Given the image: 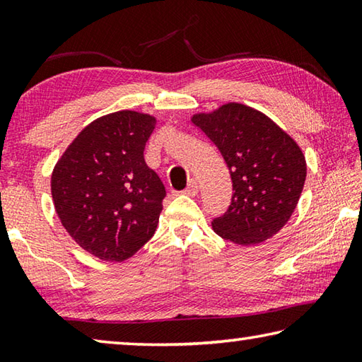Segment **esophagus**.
<instances>
[{
    "label": "esophagus",
    "instance_id": "1",
    "mask_svg": "<svg viewBox=\"0 0 362 362\" xmlns=\"http://www.w3.org/2000/svg\"><path fill=\"white\" fill-rule=\"evenodd\" d=\"M199 192V187H198V182L196 180H192L189 182V185L183 189V193H185L187 196H196Z\"/></svg>",
    "mask_w": 362,
    "mask_h": 362
}]
</instances>
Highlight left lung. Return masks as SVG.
<instances>
[{
	"mask_svg": "<svg viewBox=\"0 0 362 362\" xmlns=\"http://www.w3.org/2000/svg\"><path fill=\"white\" fill-rule=\"evenodd\" d=\"M192 122L222 153L235 192L228 211L212 222L214 231L240 246L276 235L305 185L306 161L298 144L267 115L238 102L196 113Z\"/></svg>",
	"mask_w": 362,
	"mask_h": 362,
	"instance_id": "8db88e82",
	"label": "left lung"
}]
</instances>
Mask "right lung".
<instances>
[{
	"instance_id": "add662e5",
	"label": "right lung",
	"mask_w": 362,
	"mask_h": 362,
	"mask_svg": "<svg viewBox=\"0 0 362 362\" xmlns=\"http://www.w3.org/2000/svg\"><path fill=\"white\" fill-rule=\"evenodd\" d=\"M148 113L121 110L94 119L59 158L51 193L64 228L89 254L124 262L155 233L166 196L144 150Z\"/></svg>"
}]
</instances>
